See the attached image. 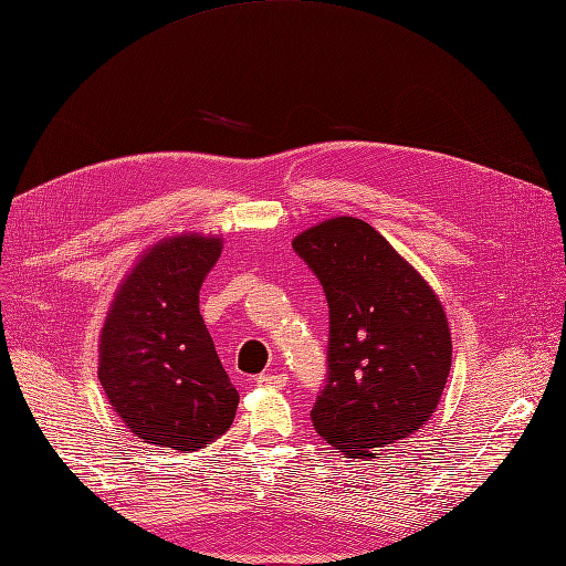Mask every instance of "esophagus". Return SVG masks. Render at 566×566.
<instances>
[{
  "label": "esophagus",
  "mask_w": 566,
  "mask_h": 566,
  "mask_svg": "<svg viewBox=\"0 0 566 566\" xmlns=\"http://www.w3.org/2000/svg\"><path fill=\"white\" fill-rule=\"evenodd\" d=\"M289 381V377L284 373H268V375H259L256 384L265 386V388H284Z\"/></svg>",
  "instance_id": "obj_1"
}]
</instances>
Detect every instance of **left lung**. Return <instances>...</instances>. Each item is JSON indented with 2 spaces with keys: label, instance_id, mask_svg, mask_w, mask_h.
<instances>
[{
  "label": "left lung",
  "instance_id": "1",
  "mask_svg": "<svg viewBox=\"0 0 566 566\" xmlns=\"http://www.w3.org/2000/svg\"><path fill=\"white\" fill-rule=\"evenodd\" d=\"M328 301L326 381L314 430L349 458L426 426L451 373L449 322L434 291L363 219L337 217L293 240Z\"/></svg>",
  "mask_w": 566,
  "mask_h": 566
}]
</instances>
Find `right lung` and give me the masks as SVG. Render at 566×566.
<instances>
[{
	"label": "right lung",
	"mask_w": 566,
	"mask_h": 566,
	"mask_svg": "<svg viewBox=\"0 0 566 566\" xmlns=\"http://www.w3.org/2000/svg\"><path fill=\"white\" fill-rule=\"evenodd\" d=\"M219 254V238L159 242L108 312L99 381L122 423L147 444L199 451L235 419L240 396L199 312V291Z\"/></svg>",
	"instance_id": "right-lung-1"
}]
</instances>
